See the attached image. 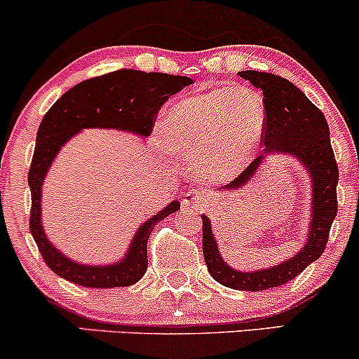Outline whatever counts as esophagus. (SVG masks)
<instances>
[{
	"instance_id": "obj_1",
	"label": "esophagus",
	"mask_w": 359,
	"mask_h": 359,
	"mask_svg": "<svg viewBox=\"0 0 359 359\" xmlns=\"http://www.w3.org/2000/svg\"><path fill=\"white\" fill-rule=\"evenodd\" d=\"M182 203L186 204V206H191V208H204L210 204V199H208V196L204 194V192L189 191L187 194L184 196Z\"/></svg>"
}]
</instances>
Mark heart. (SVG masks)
Segmentation results:
<instances>
[{
    "instance_id": "heart-1",
    "label": "heart",
    "mask_w": 359,
    "mask_h": 359,
    "mask_svg": "<svg viewBox=\"0 0 359 359\" xmlns=\"http://www.w3.org/2000/svg\"><path fill=\"white\" fill-rule=\"evenodd\" d=\"M266 129V105L249 86L180 98L165 109L158 133L165 149L206 184H222L249 165Z\"/></svg>"
}]
</instances>
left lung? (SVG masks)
Masks as SVG:
<instances>
[{"mask_svg": "<svg viewBox=\"0 0 359 359\" xmlns=\"http://www.w3.org/2000/svg\"><path fill=\"white\" fill-rule=\"evenodd\" d=\"M238 74L262 92L264 105H266V129H264L262 143L266 149L224 189L237 191L245 186L257 172L259 165L266 161V155L273 153L297 156L309 170L313 186L312 222H310L309 238L305 245L294 257L286 259L285 262L269 269L242 273L228 266L212 237L211 222L208 216H201L203 254L212 279L226 288L262 291L286 285L297 278L306 266L317 261L325 250L330 226L337 212L336 187L339 180V168L330 147L329 126L324 114L305 97V93L278 74L254 69L240 71Z\"/></svg>", "mask_w": 359, "mask_h": 359, "instance_id": "obj_1", "label": "left lung"}]
</instances>
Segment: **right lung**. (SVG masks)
<instances>
[{
  "mask_svg": "<svg viewBox=\"0 0 359 359\" xmlns=\"http://www.w3.org/2000/svg\"><path fill=\"white\" fill-rule=\"evenodd\" d=\"M191 83V78L167 73H144L137 69L112 71L73 86L42 117L29 170V186L32 192L30 231L49 269L66 281L86 288H119L135 285L147 273L149 233L156 223L179 210L180 204L179 201H172L165 210L143 223L122 261L110 266L78 264L65 257L49 242L41 224L42 182L54 156L71 136L86 128L121 129L149 136L161 105Z\"/></svg>",
  "mask_w": 359,
  "mask_h": 359,
  "instance_id": "1",
  "label": "right lung"
}]
</instances>
